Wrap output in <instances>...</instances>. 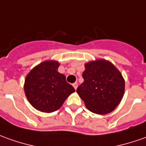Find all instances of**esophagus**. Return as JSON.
Returning <instances> with one entry per match:
<instances>
[{"instance_id":"1","label":"esophagus","mask_w":146,"mask_h":146,"mask_svg":"<svg viewBox=\"0 0 146 146\" xmlns=\"http://www.w3.org/2000/svg\"><path fill=\"white\" fill-rule=\"evenodd\" d=\"M73 87H74V89H75V90H77V82L73 83Z\"/></svg>"}]
</instances>
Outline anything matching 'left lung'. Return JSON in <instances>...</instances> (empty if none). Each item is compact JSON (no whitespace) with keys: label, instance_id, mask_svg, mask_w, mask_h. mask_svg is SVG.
<instances>
[{"label":"left lung","instance_id":"1","mask_svg":"<svg viewBox=\"0 0 146 146\" xmlns=\"http://www.w3.org/2000/svg\"><path fill=\"white\" fill-rule=\"evenodd\" d=\"M84 82L77 92L86 108L97 114L114 110L125 92V81L118 69L106 60H96L85 65Z\"/></svg>","mask_w":146,"mask_h":146}]
</instances>
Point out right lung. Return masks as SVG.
I'll return each instance as SVG.
<instances>
[{
  "mask_svg": "<svg viewBox=\"0 0 146 146\" xmlns=\"http://www.w3.org/2000/svg\"><path fill=\"white\" fill-rule=\"evenodd\" d=\"M59 65L56 60L44 61L32 69L25 80L24 90L28 101L40 112L57 110L75 92L65 75L57 71Z\"/></svg>",
  "mask_w": 146,
  "mask_h": 146,
  "instance_id": "1",
  "label": "right lung"
}]
</instances>
